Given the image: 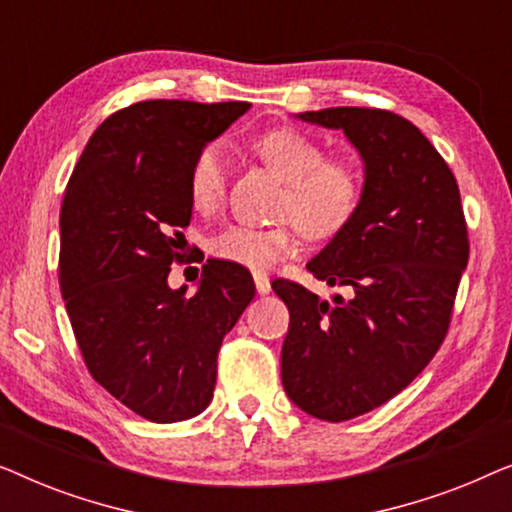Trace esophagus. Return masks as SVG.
Segmentation results:
<instances>
[{"mask_svg": "<svg viewBox=\"0 0 512 512\" xmlns=\"http://www.w3.org/2000/svg\"><path fill=\"white\" fill-rule=\"evenodd\" d=\"M254 282H256V291L265 296V293H270V277L263 275V272H256L254 275Z\"/></svg>", "mask_w": 512, "mask_h": 512, "instance_id": "obj_1", "label": "esophagus"}]
</instances>
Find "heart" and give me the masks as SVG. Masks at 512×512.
<instances>
[{
  "mask_svg": "<svg viewBox=\"0 0 512 512\" xmlns=\"http://www.w3.org/2000/svg\"><path fill=\"white\" fill-rule=\"evenodd\" d=\"M265 163L286 179L279 202V226H226L209 242L221 261L268 272L296 254L298 230L312 240L338 235L352 221L361 202V177L352 163L326 158L324 146L305 132L277 128L256 139ZM228 153L221 142H209L195 153L188 170V198L195 212L209 214L226 195Z\"/></svg>",
  "mask_w": 512,
  "mask_h": 512,
  "instance_id": "heart-1",
  "label": "heart"
}]
</instances>
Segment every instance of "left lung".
<instances>
[{
	"label": "left lung",
	"instance_id": "8db88e82",
	"mask_svg": "<svg viewBox=\"0 0 512 512\" xmlns=\"http://www.w3.org/2000/svg\"><path fill=\"white\" fill-rule=\"evenodd\" d=\"M300 118L345 132L366 165L352 221L307 263L352 296L328 305L289 279L272 284L289 307L284 391L307 415L345 422L403 391L443 345L468 228L457 179L408 118L366 107Z\"/></svg>",
	"mask_w": 512,
	"mask_h": 512
}]
</instances>
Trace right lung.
Instances as JSON below:
<instances>
[{
  "mask_svg": "<svg viewBox=\"0 0 512 512\" xmlns=\"http://www.w3.org/2000/svg\"><path fill=\"white\" fill-rule=\"evenodd\" d=\"M247 102L146 100L111 114L83 149L60 207V293L88 373L149 422L212 401L219 347L256 286L207 261L195 296L170 289L191 223L188 170Z\"/></svg>",
  "mask_w": 512,
  "mask_h": 512,
  "instance_id": "add662e5",
  "label": "right lung"
}]
</instances>
